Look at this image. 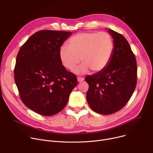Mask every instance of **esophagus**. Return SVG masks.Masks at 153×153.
<instances>
[{
    "mask_svg": "<svg viewBox=\"0 0 153 153\" xmlns=\"http://www.w3.org/2000/svg\"><path fill=\"white\" fill-rule=\"evenodd\" d=\"M84 79L82 77H77V80H78V82H82V81L84 80Z\"/></svg>",
    "mask_w": 153,
    "mask_h": 153,
    "instance_id": "esophagus-1",
    "label": "esophagus"
}]
</instances>
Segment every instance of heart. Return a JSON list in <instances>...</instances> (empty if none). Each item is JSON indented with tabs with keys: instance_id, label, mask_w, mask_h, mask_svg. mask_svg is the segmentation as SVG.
I'll list each match as a JSON object with an SVG mask.
<instances>
[{
	"instance_id": "b5f03b06",
	"label": "heart",
	"mask_w": 153,
	"mask_h": 153,
	"mask_svg": "<svg viewBox=\"0 0 153 153\" xmlns=\"http://www.w3.org/2000/svg\"><path fill=\"white\" fill-rule=\"evenodd\" d=\"M68 47L59 49V58L63 65L70 71L74 70L80 61L82 65L77 73H85L91 70L98 73L109 64L114 52V44L108 33H81L71 37Z\"/></svg>"
}]
</instances>
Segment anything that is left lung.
I'll use <instances>...</instances> for the list:
<instances>
[{
	"label": "left lung",
	"mask_w": 153,
	"mask_h": 153,
	"mask_svg": "<svg viewBox=\"0 0 153 153\" xmlns=\"http://www.w3.org/2000/svg\"><path fill=\"white\" fill-rule=\"evenodd\" d=\"M108 33L114 39V48L109 64L85 80L89 88L86 97L90 108L108 115L120 110L127 103L135 89L137 65L135 56L126 39L114 30Z\"/></svg>",
	"instance_id": "1"
}]
</instances>
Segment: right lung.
<instances>
[{
	"label": "right lung",
	"instance_id": "1",
	"mask_svg": "<svg viewBox=\"0 0 153 153\" xmlns=\"http://www.w3.org/2000/svg\"><path fill=\"white\" fill-rule=\"evenodd\" d=\"M71 34L39 30L18 51L14 77L20 98L40 115L50 116L62 111L77 84L76 76L66 69L59 58V49Z\"/></svg>",
	"mask_w": 153,
	"mask_h": 153
}]
</instances>
